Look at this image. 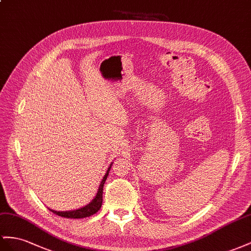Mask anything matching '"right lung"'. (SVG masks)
Masks as SVG:
<instances>
[{
  "label": "right lung",
  "instance_id": "add662e5",
  "mask_svg": "<svg viewBox=\"0 0 251 251\" xmlns=\"http://www.w3.org/2000/svg\"><path fill=\"white\" fill-rule=\"evenodd\" d=\"M111 166H112V163L108 168L105 176L102 177L95 197L88 204H86L85 207L76 209V210H70V211H55V210H52L50 208H49V210L52 211L53 213L56 214V215H59L61 217H67V218H85V217H89V216L95 214L96 212H98L101 207V203H102V188H104L105 181H106V179L108 177L109 171H110Z\"/></svg>",
  "mask_w": 251,
  "mask_h": 251
}]
</instances>
